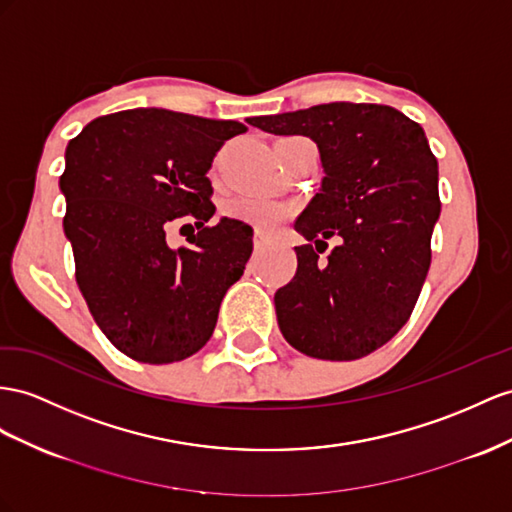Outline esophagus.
Segmentation results:
<instances>
[{
	"instance_id": "1",
	"label": "esophagus",
	"mask_w": 512,
	"mask_h": 512,
	"mask_svg": "<svg viewBox=\"0 0 512 512\" xmlns=\"http://www.w3.org/2000/svg\"><path fill=\"white\" fill-rule=\"evenodd\" d=\"M253 246H255V251L259 253V251H264V248L268 246V240H266L264 235H261V233H255V238H253Z\"/></svg>"
}]
</instances>
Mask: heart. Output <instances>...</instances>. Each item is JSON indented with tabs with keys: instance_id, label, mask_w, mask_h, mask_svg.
Here are the masks:
<instances>
[{
	"instance_id": "b5f03b06",
	"label": "heart",
	"mask_w": 512,
	"mask_h": 512,
	"mask_svg": "<svg viewBox=\"0 0 512 512\" xmlns=\"http://www.w3.org/2000/svg\"><path fill=\"white\" fill-rule=\"evenodd\" d=\"M227 212L235 220H244L261 233H272L292 216V209L268 199H235L229 203Z\"/></svg>"
}]
</instances>
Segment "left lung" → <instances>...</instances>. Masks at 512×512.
Instances as JSON below:
<instances>
[{
  "mask_svg": "<svg viewBox=\"0 0 512 512\" xmlns=\"http://www.w3.org/2000/svg\"><path fill=\"white\" fill-rule=\"evenodd\" d=\"M277 136H309L326 177L296 220L294 279L274 294L287 344L313 359L355 361L396 335L422 292L441 212L439 168L424 129L381 103H322L253 116ZM343 244L326 258V239Z\"/></svg>",
  "mask_w": 512,
  "mask_h": 512,
  "instance_id": "left-lung-1",
  "label": "left lung"
}]
</instances>
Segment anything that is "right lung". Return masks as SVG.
Segmentation results:
<instances>
[{
    "instance_id": "obj_1",
    "label": "right lung",
    "mask_w": 512,
    "mask_h": 512,
    "mask_svg": "<svg viewBox=\"0 0 512 512\" xmlns=\"http://www.w3.org/2000/svg\"><path fill=\"white\" fill-rule=\"evenodd\" d=\"M238 121L160 108L99 116L67 147L60 190L75 281L99 329L140 363H175L212 337L229 287L253 253V229L214 216L212 168ZM194 217L192 247L173 252L165 229Z\"/></svg>"
}]
</instances>
